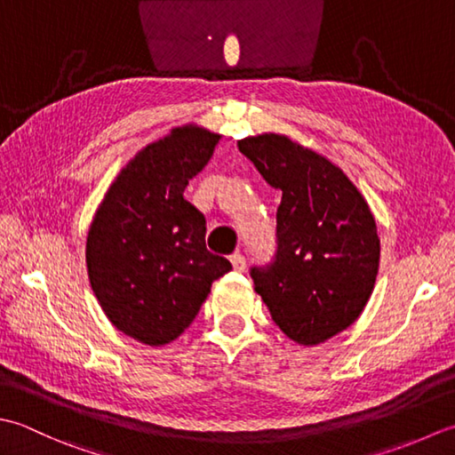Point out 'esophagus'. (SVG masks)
Returning a JSON list of instances; mask_svg holds the SVG:
<instances>
[{
	"mask_svg": "<svg viewBox=\"0 0 455 455\" xmlns=\"http://www.w3.org/2000/svg\"><path fill=\"white\" fill-rule=\"evenodd\" d=\"M229 261H231V265H234L235 271H245V257L241 255L239 251H235L234 255H231Z\"/></svg>",
	"mask_w": 455,
	"mask_h": 455,
	"instance_id": "esophagus-1",
	"label": "esophagus"
}]
</instances>
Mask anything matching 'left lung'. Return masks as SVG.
<instances>
[{
	"mask_svg": "<svg viewBox=\"0 0 455 455\" xmlns=\"http://www.w3.org/2000/svg\"><path fill=\"white\" fill-rule=\"evenodd\" d=\"M237 147L283 194L275 255L249 268L255 291L286 336L322 344L351 326L373 292L381 255L373 214L336 164L289 137L265 133Z\"/></svg>",
	"mask_w": 455,
	"mask_h": 455,
	"instance_id": "1",
	"label": "left lung"
}]
</instances>
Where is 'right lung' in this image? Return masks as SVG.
<instances>
[{
  "label": "right lung",
  "instance_id": "add662e5",
  "mask_svg": "<svg viewBox=\"0 0 455 455\" xmlns=\"http://www.w3.org/2000/svg\"><path fill=\"white\" fill-rule=\"evenodd\" d=\"M218 141L188 125L147 145L119 172L90 226L92 291L109 322L147 346L179 338L212 283L231 271L226 257L206 249V218L182 196Z\"/></svg>",
  "mask_w": 455,
  "mask_h": 455
}]
</instances>
